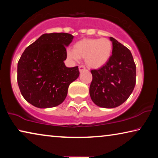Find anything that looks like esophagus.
<instances>
[{"label":"esophagus","mask_w":158,"mask_h":158,"mask_svg":"<svg viewBox=\"0 0 158 158\" xmlns=\"http://www.w3.org/2000/svg\"><path fill=\"white\" fill-rule=\"evenodd\" d=\"M85 70H86V69H85V67H84L83 65H81V66L79 67V71H80V72H81V73L83 72V71H85Z\"/></svg>","instance_id":"1"}]
</instances>
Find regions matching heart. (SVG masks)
<instances>
[{"label":"heart","mask_w":158,"mask_h":158,"mask_svg":"<svg viewBox=\"0 0 158 158\" xmlns=\"http://www.w3.org/2000/svg\"><path fill=\"white\" fill-rule=\"evenodd\" d=\"M113 44L108 38H88L75 42L73 49L67 50V56L73 61L85 58L88 68L98 69L104 66L111 57Z\"/></svg>","instance_id":"1"}]
</instances>
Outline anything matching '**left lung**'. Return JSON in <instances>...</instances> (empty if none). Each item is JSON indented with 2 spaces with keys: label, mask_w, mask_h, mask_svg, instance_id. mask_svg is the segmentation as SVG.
Returning a JSON list of instances; mask_svg holds the SVG:
<instances>
[{
  "label": "left lung",
  "mask_w": 158,
  "mask_h": 158,
  "mask_svg": "<svg viewBox=\"0 0 158 158\" xmlns=\"http://www.w3.org/2000/svg\"><path fill=\"white\" fill-rule=\"evenodd\" d=\"M112 55L98 70H92L90 96L93 102L102 108L117 107L129 98L136 83V65L130 50L113 37Z\"/></svg>",
  "instance_id": "left-lung-1"
}]
</instances>
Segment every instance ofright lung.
Segmentation results:
<instances>
[{
  "label": "right lung",
  "mask_w": 158,
  "mask_h": 158,
  "mask_svg": "<svg viewBox=\"0 0 158 158\" xmlns=\"http://www.w3.org/2000/svg\"><path fill=\"white\" fill-rule=\"evenodd\" d=\"M72 34H44L27 47L17 68V81L23 98L34 106H57L65 99L70 84L78 77V67L68 68L66 47Z\"/></svg>",
  "instance_id": "right-lung-1"
}]
</instances>
